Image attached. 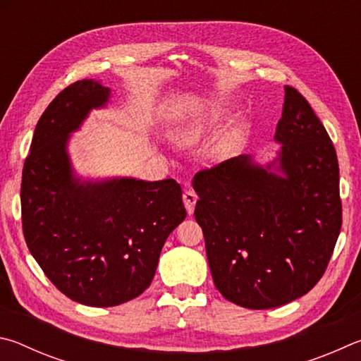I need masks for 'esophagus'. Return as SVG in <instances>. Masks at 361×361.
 Instances as JSON below:
<instances>
[{
	"label": "esophagus",
	"mask_w": 361,
	"mask_h": 361,
	"mask_svg": "<svg viewBox=\"0 0 361 361\" xmlns=\"http://www.w3.org/2000/svg\"><path fill=\"white\" fill-rule=\"evenodd\" d=\"M182 200H184L187 212L192 216L193 211H195V204H197V201H198V195L192 192V190H185L184 195H182Z\"/></svg>",
	"instance_id": "1"
}]
</instances>
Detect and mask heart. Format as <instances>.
I'll use <instances>...</instances> for the list:
<instances>
[{
	"label": "heart",
	"mask_w": 361,
	"mask_h": 361,
	"mask_svg": "<svg viewBox=\"0 0 361 361\" xmlns=\"http://www.w3.org/2000/svg\"><path fill=\"white\" fill-rule=\"evenodd\" d=\"M226 117V109L219 101H209V103L201 104L197 111H193L190 116H187L182 122L174 126L173 139L179 144L188 147V145L198 144L207 133L216 130ZM239 141V133L230 131L222 142H220L217 154L226 155L236 147Z\"/></svg>",
	"instance_id": "1"
}]
</instances>
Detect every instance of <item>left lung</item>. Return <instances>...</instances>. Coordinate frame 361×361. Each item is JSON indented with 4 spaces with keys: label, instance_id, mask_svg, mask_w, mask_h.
Listing matches in <instances>:
<instances>
[{
    "label": "left lung",
    "instance_id": "left-lung-1",
    "mask_svg": "<svg viewBox=\"0 0 361 361\" xmlns=\"http://www.w3.org/2000/svg\"><path fill=\"white\" fill-rule=\"evenodd\" d=\"M283 90L274 160L238 155L193 177L214 283L247 309L306 295L324 276L343 222L331 139L305 97Z\"/></svg>",
    "mask_w": 361,
    "mask_h": 361
}]
</instances>
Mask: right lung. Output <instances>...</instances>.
I'll use <instances>...</instances> for the list:
<instances>
[{"instance_id": "add662e5", "label": "right lung", "mask_w": 361, "mask_h": 361, "mask_svg": "<svg viewBox=\"0 0 361 361\" xmlns=\"http://www.w3.org/2000/svg\"><path fill=\"white\" fill-rule=\"evenodd\" d=\"M111 88L78 80L37 122L22 176V224L28 249L68 298L93 307L122 305L154 279L168 236L187 216L174 179H82L68 144Z\"/></svg>"}]
</instances>
